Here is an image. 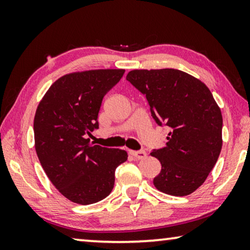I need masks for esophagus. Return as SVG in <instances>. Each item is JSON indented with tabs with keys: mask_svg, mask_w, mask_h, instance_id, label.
<instances>
[{
	"mask_svg": "<svg viewBox=\"0 0 250 250\" xmlns=\"http://www.w3.org/2000/svg\"><path fill=\"white\" fill-rule=\"evenodd\" d=\"M130 154L132 155L134 159H137V160H142V159H145L146 156V151H143V150H139V151H130Z\"/></svg>",
	"mask_w": 250,
	"mask_h": 250,
	"instance_id": "esophagus-1",
	"label": "esophagus"
}]
</instances>
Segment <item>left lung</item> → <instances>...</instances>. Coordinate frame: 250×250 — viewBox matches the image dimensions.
Here are the masks:
<instances>
[{"mask_svg":"<svg viewBox=\"0 0 250 250\" xmlns=\"http://www.w3.org/2000/svg\"><path fill=\"white\" fill-rule=\"evenodd\" d=\"M126 80L146 96L156 124L170 129L167 146L150 153L162 166L154 186L168 195H189L221 153V109L204 83L182 70L134 69Z\"/></svg>","mask_w":250,"mask_h":250,"instance_id":"obj_1","label":"left lung"}]
</instances>
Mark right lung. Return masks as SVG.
Here are the masks:
<instances>
[{
    "instance_id": "right-lung-1",
    "label": "right lung",
    "mask_w": 250,
    "mask_h": 250,
    "mask_svg": "<svg viewBox=\"0 0 250 250\" xmlns=\"http://www.w3.org/2000/svg\"><path fill=\"white\" fill-rule=\"evenodd\" d=\"M124 74L125 69H97L62 76L36 109L34 138L40 162L55 188L77 204L107 197L116 168L128 159L125 150L95 146L86 139L99 128L104 97Z\"/></svg>"
}]
</instances>
